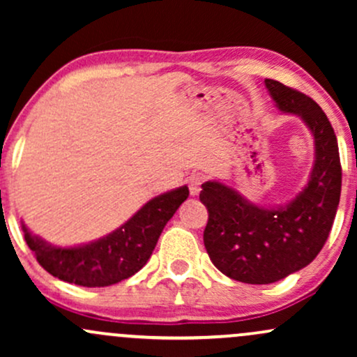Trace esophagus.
<instances>
[{
    "instance_id": "obj_1",
    "label": "esophagus",
    "mask_w": 357,
    "mask_h": 357,
    "mask_svg": "<svg viewBox=\"0 0 357 357\" xmlns=\"http://www.w3.org/2000/svg\"><path fill=\"white\" fill-rule=\"evenodd\" d=\"M203 183H204V178H203L202 174H191L190 178H188V186H190L191 196L199 195V191H202Z\"/></svg>"
}]
</instances>
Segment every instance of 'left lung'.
Here are the masks:
<instances>
[{
	"label": "left lung",
	"mask_w": 357,
	"mask_h": 357,
	"mask_svg": "<svg viewBox=\"0 0 357 357\" xmlns=\"http://www.w3.org/2000/svg\"><path fill=\"white\" fill-rule=\"evenodd\" d=\"M280 112L301 117L314 137V166L296 198L265 208L235 188L206 181L199 199L208 210L203 240L213 265L243 284H273L307 267L321 252L341 198V161L334 129L305 93L265 79Z\"/></svg>",
	"instance_id": "obj_1"
}]
</instances>
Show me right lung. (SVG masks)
I'll return each mask as SVG.
<instances>
[{
	"label": "right lung",
	"instance_id": "obj_1",
	"mask_svg": "<svg viewBox=\"0 0 357 357\" xmlns=\"http://www.w3.org/2000/svg\"><path fill=\"white\" fill-rule=\"evenodd\" d=\"M188 195V186L162 192L149 199L117 230L77 247H55L22 223L24 240L38 264L53 277L82 287L114 285L144 267L166 223Z\"/></svg>",
	"mask_w": 357,
	"mask_h": 357
}]
</instances>
